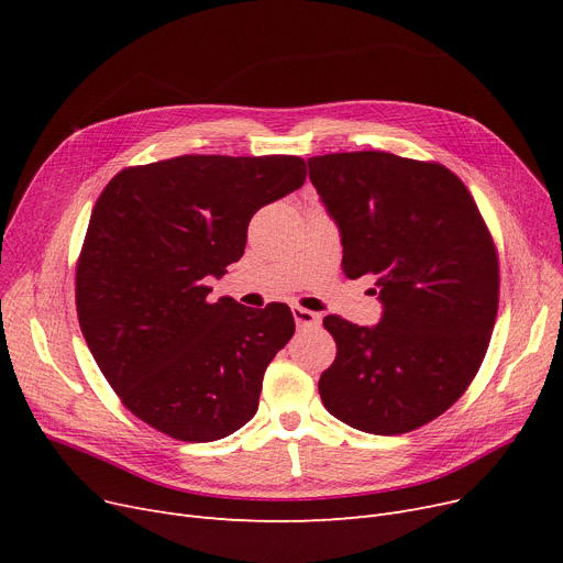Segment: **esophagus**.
Listing matches in <instances>:
<instances>
[{"instance_id": "obj_1", "label": "esophagus", "mask_w": 563, "mask_h": 563, "mask_svg": "<svg viewBox=\"0 0 563 563\" xmlns=\"http://www.w3.org/2000/svg\"><path fill=\"white\" fill-rule=\"evenodd\" d=\"M291 314H294V321H297L299 329H317L321 323V314L319 312H312V310H306L301 306H291Z\"/></svg>"}]
</instances>
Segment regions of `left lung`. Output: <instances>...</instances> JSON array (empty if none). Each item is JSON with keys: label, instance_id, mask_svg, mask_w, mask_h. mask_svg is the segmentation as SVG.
<instances>
[{"label": "left lung", "instance_id": "8db88e82", "mask_svg": "<svg viewBox=\"0 0 563 563\" xmlns=\"http://www.w3.org/2000/svg\"><path fill=\"white\" fill-rule=\"evenodd\" d=\"M310 180L340 228L346 278L374 276L383 314L358 327L329 314L338 344L319 378L344 424L397 435L442 416L475 378L499 301L493 236L459 177L390 153L308 159Z\"/></svg>", "mask_w": 563, "mask_h": 563}]
</instances>
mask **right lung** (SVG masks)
<instances>
[{
  "label": "right lung",
  "instance_id": "right-lung-1",
  "mask_svg": "<svg viewBox=\"0 0 563 563\" xmlns=\"http://www.w3.org/2000/svg\"><path fill=\"white\" fill-rule=\"evenodd\" d=\"M306 183L291 155H183L118 173L77 260L84 340L113 393L153 429L212 442L242 429L264 369L294 335L285 303L207 301L260 207Z\"/></svg>",
  "mask_w": 563,
  "mask_h": 563
}]
</instances>
